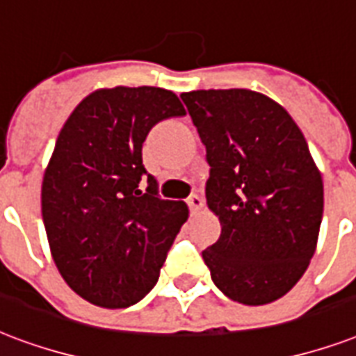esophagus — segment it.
Wrapping results in <instances>:
<instances>
[{
  "label": "esophagus",
  "instance_id": "1",
  "mask_svg": "<svg viewBox=\"0 0 356 356\" xmlns=\"http://www.w3.org/2000/svg\"><path fill=\"white\" fill-rule=\"evenodd\" d=\"M186 203H188V207L192 213H197V211H202L203 209V200L200 196H196V194H194V196H190L188 200H186Z\"/></svg>",
  "mask_w": 356,
  "mask_h": 356
}]
</instances>
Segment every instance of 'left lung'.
<instances>
[{"mask_svg":"<svg viewBox=\"0 0 356 356\" xmlns=\"http://www.w3.org/2000/svg\"><path fill=\"white\" fill-rule=\"evenodd\" d=\"M181 99L207 149V207L222 226L203 250L211 278L241 305L275 302L316 252L321 172L297 123L267 95L209 89Z\"/></svg>","mask_w":356,"mask_h":356,"instance_id":"left-lung-1","label":"left lung"}]
</instances>
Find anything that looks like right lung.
I'll return each instance as SVG.
<instances>
[{"mask_svg": "<svg viewBox=\"0 0 356 356\" xmlns=\"http://www.w3.org/2000/svg\"><path fill=\"white\" fill-rule=\"evenodd\" d=\"M173 91L97 89L76 106L44 170L40 205L59 275L102 308H127L159 280L186 218L184 202L160 200L145 172L142 145L162 119L184 115Z\"/></svg>", "mask_w": 356, "mask_h": 356, "instance_id": "add662e5", "label": "right lung"}]
</instances>
